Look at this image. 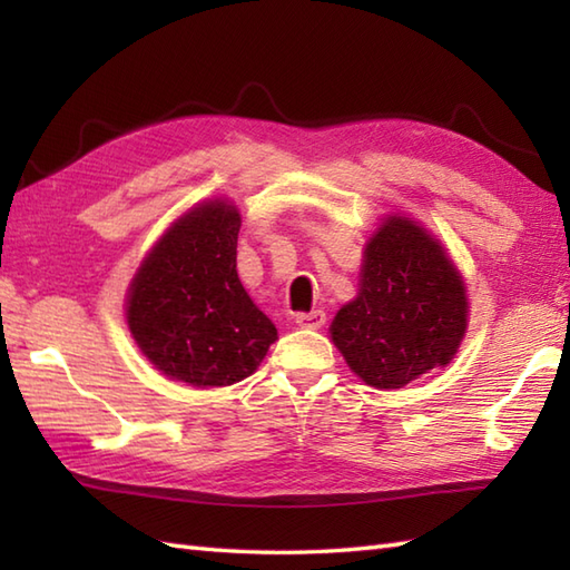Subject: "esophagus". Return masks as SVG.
<instances>
[{
  "label": "esophagus",
  "mask_w": 570,
  "mask_h": 570,
  "mask_svg": "<svg viewBox=\"0 0 570 570\" xmlns=\"http://www.w3.org/2000/svg\"><path fill=\"white\" fill-rule=\"evenodd\" d=\"M296 325H301V328L318 331V328H323V325H325V313H323V311L298 313V316H296Z\"/></svg>",
  "instance_id": "esophagus-1"
}]
</instances>
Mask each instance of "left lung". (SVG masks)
Segmentation results:
<instances>
[{
    "instance_id": "left-lung-1",
    "label": "left lung",
    "mask_w": 570,
    "mask_h": 570,
    "mask_svg": "<svg viewBox=\"0 0 570 570\" xmlns=\"http://www.w3.org/2000/svg\"><path fill=\"white\" fill-rule=\"evenodd\" d=\"M468 328L463 276L426 227L390 215L365 245L360 292L331 323L347 367L377 390H399L445 367Z\"/></svg>"
}]
</instances>
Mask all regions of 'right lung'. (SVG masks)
<instances>
[{"label": "right lung", "instance_id": "add662e5", "mask_svg": "<svg viewBox=\"0 0 570 570\" xmlns=\"http://www.w3.org/2000/svg\"><path fill=\"white\" fill-rule=\"evenodd\" d=\"M242 217L208 200L166 229L129 284L127 325L139 350L168 380L229 386L259 367L276 341L237 276Z\"/></svg>", "mask_w": 570, "mask_h": 570}]
</instances>
